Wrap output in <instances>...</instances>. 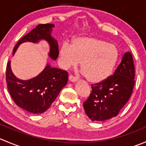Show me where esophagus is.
I'll list each match as a JSON object with an SVG mask.
<instances>
[{
    "instance_id": "1",
    "label": "esophagus",
    "mask_w": 146,
    "mask_h": 146,
    "mask_svg": "<svg viewBox=\"0 0 146 146\" xmlns=\"http://www.w3.org/2000/svg\"><path fill=\"white\" fill-rule=\"evenodd\" d=\"M69 81L73 82H77V80H78V78H77V77H75V76L72 75V74H71V75H69Z\"/></svg>"
}]
</instances>
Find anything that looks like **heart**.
<instances>
[{
  "label": "heart",
  "instance_id": "b5f03b06",
  "mask_svg": "<svg viewBox=\"0 0 146 146\" xmlns=\"http://www.w3.org/2000/svg\"><path fill=\"white\" fill-rule=\"evenodd\" d=\"M61 64L65 69L81 62L85 77L92 82L103 81L110 74L118 59L115 45L95 37H76L72 45L65 42L59 49Z\"/></svg>",
  "mask_w": 146,
  "mask_h": 146
}]
</instances>
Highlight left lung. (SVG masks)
Segmentation results:
<instances>
[{"label": "left lung", "instance_id": "1", "mask_svg": "<svg viewBox=\"0 0 146 146\" xmlns=\"http://www.w3.org/2000/svg\"><path fill=\"white\" fill-rule=\"evenodd\" d=\"M134 79L133 58L128 51L112 75L91 84L90 96L83 103L87 116L92 121H105L116 117L131 96Z\"/></svg>", "mask_w": 146, "mask_h": 146}]
</instances>
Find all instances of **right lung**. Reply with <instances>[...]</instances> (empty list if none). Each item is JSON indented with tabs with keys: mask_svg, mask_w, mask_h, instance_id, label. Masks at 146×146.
<instances>
[{
	"mask_svg": "<svg viewBox=\"0 0 146 146\" xmlns=\"http://www.w3.org/2000/svg\"><path fill=\"white\" fill-rule=\"evenodd\" d=\"M54 26V25L51 23L38 24L18 41L13 48V54L22 43H36L39 40L44 39L50 45L49 56L54 60L56 59L59 56L58 43L51 36ZM10 62L9 61L7 64L5 80L13 100L18 106L30 113H44L67 83L68 72L47 64L36 77L29 80H21L13 74Z\"/></svg>",
	"mask_w": 146,
	"mask_h": 146,
	"instance_id": "right-lung-1",
	"label": "right lung"
}]
</instances>
